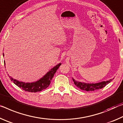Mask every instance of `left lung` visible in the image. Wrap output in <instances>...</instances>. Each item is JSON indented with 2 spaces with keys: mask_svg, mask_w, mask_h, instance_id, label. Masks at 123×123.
<instances>
[{
  "mask_svg": "<svg viewBox=\"0 0 123 123\" xmlns=\"http://www.w3.org/2000/svg\"><path fill=\"white\" fill-rule=\"evenodd\" d=\"M120 41V40H119ZM72 80L74 82V84L76 86L80 88V89L85 90V91L89 92V91H94V90L100 89L104 88L107 84L110 83L112 81V79L106 80V81H102L101 82L96 83H84V82H81L76 80L74 78H72Z\"/></svg>",
  "mask_w": 123,
  "mask_h": 123,
  "instance_id": "8db88e82",
  "label": "left lung"
}]
</instances>
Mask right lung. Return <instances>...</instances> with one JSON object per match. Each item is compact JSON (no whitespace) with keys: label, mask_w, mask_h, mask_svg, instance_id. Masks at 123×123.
<instances>
[{"label":"right lung","mask_w":123,"mask_h":123,"mask_svg":"<svg viewBox=\"0 0 123 123\" xmlns=\"http://www.w3.org/2000/svg\"><path fill=\"white\" fill-rule=\"evenodd\" d=\"M3 56H4V53ZM61 64V63H59L55 66H54L53 68L49 70L43 77L35 82H31V83L27 82L26 83V82L19 81V80L16 79H13L11 76H9V78H10L11 81H12L16 86L26 92H40L43 89H46L49 86L52 78L53 77L54 74ZM4 65H5V63Z\"/></svg>","instance_id":"1"}]
</instances>
